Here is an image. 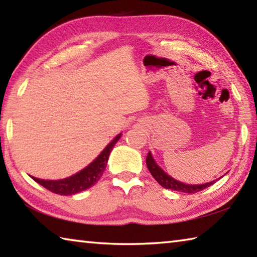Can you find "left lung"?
<instances>
[{
  "label": "left lung",
  "mask_w": 257,
  "mask_h": 257,
  "mask_svg": "<svg viewBox=\"0 0 257 257\" xmlns=\"http://www.w3.org/2000/svg\"><path fill=\"white\" fill-rule=\"evenodd\" d=\"M146 165L149 171L151 172V175L154 177V179L159 182V184L164 187L167 189H171V190H176V191H182V193H187V194H194V193H198L203 189L207 188L211 185H213L215 182L211 181L207 182V184L204 185H187V184H182V182L178 181L176 179H173L172 177L168 176L162 169H161L158 164L155 163V161L152 158L151 152H149L146 158Z\"/></svg>",
  "instance_id": "8db88e82"
}]
</instances>
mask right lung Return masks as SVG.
<instances>
[{"instance_id": "add662e5", "label": "right lung", "mask_w": 257, "mask_h": 257, "mask_svg": "<svg viewBox=\"0 0 257 257\" xmlns=\"http://www.w3.org/2000/svg\"><path fill=\"white\" fill-rule=\"evenodd\" d=\"M120 136L121 134L113 139L110 144L104 149L102 153L88 167L85 168L80 172L76 173L75 176L66 178V179L62 180H43L35 177L32 178L35 181L44 187V188L52 191V193L66 195V196H68V195H75L77 193H80L82 190L88 189L96 184L99 180V178L102 177L103 172L106 168L108 155H110L112 149L114 147L115 143L119 141Z\"/></svg>"}]
</instances>
